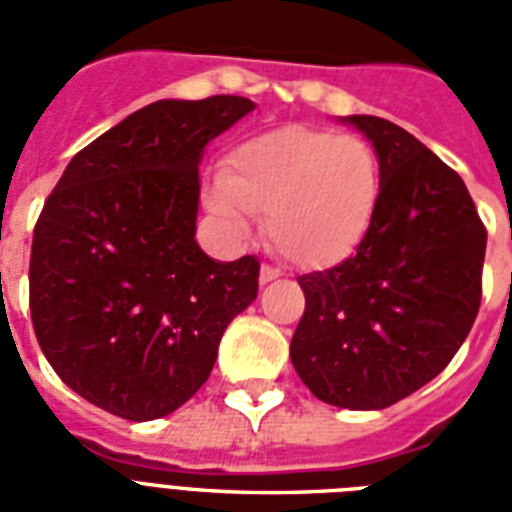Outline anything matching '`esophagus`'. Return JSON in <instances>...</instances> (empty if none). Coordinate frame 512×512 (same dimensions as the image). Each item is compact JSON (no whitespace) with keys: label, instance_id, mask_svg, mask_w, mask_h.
<instances>
[{"label":"esophagus","instance_id":"obj_1","mask_svg":"<svg viewBox=\"0 0 512 512\" xmlns=\"http://www.w3.org/2000/svg\"><path fill=\"white\" fill-rule=\"evenodd\" d=\"M281 276L279 268H273V265H263L260 268V284H271V281H276Z\"/></svg>","mask_w":512,"mask_h":512}]
</instances>
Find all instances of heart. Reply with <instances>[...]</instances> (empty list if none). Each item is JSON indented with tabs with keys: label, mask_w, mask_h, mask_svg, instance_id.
Instances as JSON below:
<instances>
[{
	"label": "heart",
	"mask_w": 512,
	"mask_h": 512,
	"mask_svg": "<svg viewBox=\"0 0 512 512\" xmlns=\"http://www.w3.org/2000/svg\"><path fill=\"white\" fill-rule=\"evenodd\" d=\"M380 196V159L364 138L281 127L228 151L207 207L233 233H247L252 215L265 217L284 260L332 268L364 244Z\"/></svg>",
	"instance_id": "1"
}]
</instances>
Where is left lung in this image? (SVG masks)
<instances>
[{
    "label": "left lung",
    "mask_w": 512,
    "mask_h": 512,
    "mask_svg": "<svg viewBox=\"0 0 512 512\" xmlns=\"http://www.w3.org/2000/svg\"><path fill=\"white\" fill-rule=\"evenodd\" d=\"M374 143L382 196L356 255L305 273L289 356L324 404L385 409L446 369L481 305L486 228L462 177L380 116H348Z\"/></svg>",
    "instance_id": "1"
}]
</instances>
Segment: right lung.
I'll return each instance as SVG.
<instances>
[{"instance_id":"obj_1","label":"right lung","mask_w":512,"mask_h":512,"mask_svg":"<svg viewBox=\"0 0 512 512\" xmlns=\"http://www.w3.org/2000/svg\"><path fill=\"white\" fill-rule=\"evenodd\" d=\"M255 103L159 100L71 159L36 220L28 305L68 388L132 422L175 412L207 382L260 260L199 249V159Z\"/></svg>"}]
</instances>
